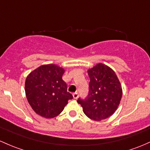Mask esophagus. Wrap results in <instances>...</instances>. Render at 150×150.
Wrapping results in <instances>:
<instances>
[{"label": "esophagus", "mask_w": 150, "mask_h": 150, "mask_svg": "<svg viewBox=\"0 0 150 150\" xmlns=\"http://www.w3.org/2000/svg\"><path fill=\"white\" fill-rule=\"evenodd\" d=\"M72 96H73V98L75 99H77L78 98V96H79V95H78V93H77V92L74 93L72 94Z\"/></svg>", "instance_id": "34e87169"}]
</instances>
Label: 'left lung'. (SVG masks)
Wrapping results in <instances>:
<instances>
[{"mask_svg":"<svg viewBox=\"0 0 150 150\" xmlns=\"http://www.w3.org/2000/svg\"><path fill=\"white\" fill-rule=\"evenodd\" d=\"M90 78L87 98L77 100L83 111L92 120L105 119L114 113L122 97V88L111 67L98 63L88 70Z\"/></svg>","mask_w":150,"mask_h":150,"instance_id":"obj_1","label":"left lung"}]
</instances>
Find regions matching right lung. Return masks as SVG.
I'll return each mask as SVG.
<instances>
[{
  "label": "right lung",
  "instance_id": "1",
  "mask_svg": "<svg viewBox=\"0 0 150 150\" xmlns=\"http://www.w3.org/2000/svg\"><path fill=\"white\" fill-rule=\"evenodd\" d=\"M64 70L56 64H44L30 72L25 92L32 109L39 116L52 119L58 116L72 99L62 79Z\"/></svg>",
  "mask_w": 150,
  "mask_h": 150
}]
</instances>
